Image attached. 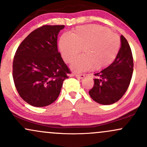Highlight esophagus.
Wrapping results in <instances>:
<instances>
[{
    "label": "esophagus",
    "mask_w": 147,
    "mask_h": 147,
    "mask_svg": "<svg viewBox=\"0 0 147 147\" xmlns=\"http://www.w3.org/2000/svg\"><path fill=\"white\" fill-rule=\"evenodd\" d=\"M74 76H75L78 79H83L84 77H85V75H83V74H81V75H79V74H76Z\"/></svg>",
    "instance_id": "34e87169"
}]
</instances>
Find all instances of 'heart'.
I'll return each mask as SVG.
<instances>
[{
  "instance_id": "1",
  "label": "heart",
  "mask_w": 147,
  "mask_h": 147,
  "mask_svg": "<svg viewBox=\"0 0 147 147\" xmlns=\"http://www.w3.org/2000/svg\"><path fill=\"white\" fill-rule=\"evenodd\" d=\"M62 57L71 62L78 54L81 55L71 65L75 72H84L93 67L95 70L105 68L115 59L120 48V41L115 34L105 27L86 25L77 27L71 34H64L59 40Z\"/></svg>"
}]
</instances>
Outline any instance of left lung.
Here are the masks:
<instances>
[{
	"mask_svg": "<svg viewBox=\"0 0 147 147\" xmlns=\"http://www.w3.org/2000/svg\"><path fill=\"white\" fill-rule=\"evenodd\" d=\"M121 48L109 66L96 72L94 86L89 90L91 98L103 105L117 102L127 90L133 71V59L127 40L121 35Z\"/></svg>",
	"mask_w": 147,
	"mask_h": 147,
	"instance_id": "obj_1",
	"label": "left lung"
}]
</instances>
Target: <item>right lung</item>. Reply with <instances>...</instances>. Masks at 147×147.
<instances>
[{
    "label": "right lung",
    "instance_id": "obj_1",
    "mask_svg": "<svg viewBox=\"0 0 147 147\" xmlns=\"http://www.w3.org/2000/svg\"><path fill=\"white\" fill-rule=\"evenodd\" d=\"M64 25H43L21 42L15 53L12 75L20 97L30 105L43 107L59 95L70 70L57 48Z\"/></svg>",
    "mask_w": 147,
    "mask_h": 147
}]
</instances>
